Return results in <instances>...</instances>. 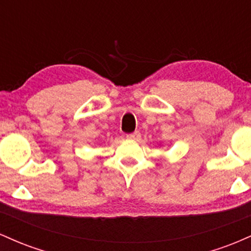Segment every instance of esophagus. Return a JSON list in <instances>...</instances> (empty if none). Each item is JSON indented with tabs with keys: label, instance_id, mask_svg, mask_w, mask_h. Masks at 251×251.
Returning <instances> with one entry per match:
<instances>
[{
	"label": "esophagus",
	"instance_id": "esophagus-1",
	"mask_svg": "<svg viewBox=\"0 0 251 251\" xmlns=\"http://www.w3.org/2000/svg\"><path fill=\"white\" fill-rule=\"evenodd\" d=\"M126 137H127L128 139H132V140H139L140 137H142V134H140L139 131H135V132H133V133L126 134Z\"/></svg>",
	"mask_w": 251,
	"mask_h": 251
}]
</instances>
